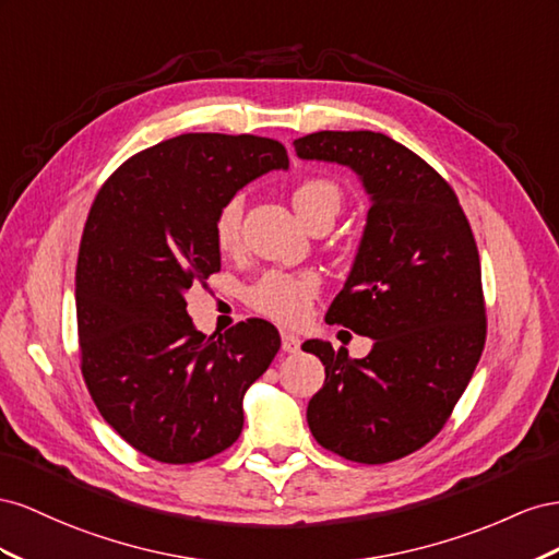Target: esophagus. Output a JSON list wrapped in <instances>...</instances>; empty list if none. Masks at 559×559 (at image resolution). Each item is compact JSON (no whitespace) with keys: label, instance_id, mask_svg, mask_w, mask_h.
I'll return each mask as SVG.
<instances>
[{"label":"esophagus","instance_id":"esophagus-1","mask_svg":"<svg viewBox=\"0 0 559 559\" xmlns=\"http://www.w3.org/2000/svg\"><path fill=\"white\" fill-rule=\"evenodd\" d=\"M281 342H283V350L285 354H297L299 350V337L293 332H281Z\"/></svg>","mask_w":559,"mask_h":559}]
</instances>
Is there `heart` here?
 Masks as SVG:
<instances>
[{"label":"heart","mask_w":559,"mask_h":559,"mask_svg":"<svg viewBox=\"0 0 559 559\" xmlns=\"http://www.w3.org/2000/svg\"><path fill=\"white\" fill-rule=\"evenodd\" d=\"M293 205L297 215L311 225L318 217H330L342 209V187L330 178H305L293 189ZM243 201L231 197L219 205L213 219V238L219 252L231 254L241 246ZM321 290V278L313 271H269L248 293L250 307L283 325H299L307 321L313 299Z\"/></svg>","instance_id":"heart-1"}]
</instances>
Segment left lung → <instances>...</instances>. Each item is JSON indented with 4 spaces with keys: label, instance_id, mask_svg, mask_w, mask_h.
<instances>
[{
    "label": "left lung",
    "instance_id": "left-lung-1",
    "mask_svg": "<svg viewBox=\"0 0 559 559\" xmlns=\"http://www.w3.org/2000/svg\"><path fill=\"white\" fill-rule=\"evenodd\" d=\"M299 158L356 170L370 194L354 269L325 321L372 337L365 358L309 340L325 384L307 407L318 444L358 464L421 450L448 424L487 337L480 254L454 189L384 133L318 131Z\"/></svg>",
    "mask_w": 559,
    "mask_h": 559
}]
</instances>
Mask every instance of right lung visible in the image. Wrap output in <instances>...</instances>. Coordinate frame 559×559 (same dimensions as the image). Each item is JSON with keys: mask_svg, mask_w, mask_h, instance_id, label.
I'll list each match as a JSON object with an SVG mask.
<instances>
[{"mask_svg": "<svg viewBox=\"0 0 559 559\" xmlns=\"http://www.w3.org/2000/svg\"><path fill=\"white\" fill-rule=\"evenodd\" d=\"M288 166L278 140L185 133L131 156L91 205L76 260L82 374L103 419L154 461L197 464L241 436L243 395L281 334L248 318L205 337L185 293L219 271V205Z\"/></svg>", "mask_w": 559, "mask_h": 559, "instance_id": "add662e5", "label": "right lung"}]
</instances>
